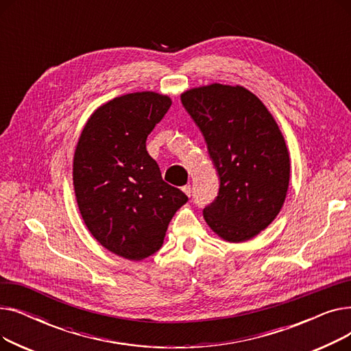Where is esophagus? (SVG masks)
I'll use <instances>...</instances> for the list:
<instances>
[{
    "mask_svg": "<svg viewBox=\"0 0 351 351\" xmlns=\"http://www.w3.org/2000/svg\"><path fill=\"white\" fill-rule=\"evenodd\" d=\"M182 191H183V193H185L186 196H191V195H192V186H191V185L182 186Z\"/></svg>",
    "mask_w": 351,
    "mask_h": 351,
    "instance_id": "obj_1",
    "label": "esophagus"
}]
</instances>
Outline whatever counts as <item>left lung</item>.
I'll return each instance as SVG.
<instances>
[{
    "mask_svg": "<svg viewBox=\"0 0 351 351\" xmlns=\"http://www.w3.org/2000/svg\"><path fill=\"white\" fill-rule=\"evenodd\" d=\"M180 101L204 134L220 178L216 199L204 209L206 223L226 242H246L273 222L287 195L290 158L280 129L241 85L192 88Z\"/></svg>",
    "mask_w": 351,
    "mask_h": 351,
    "instance_id": "8db88e82",
    "label": "left lung"
}]
</instances>
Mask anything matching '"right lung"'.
Listing matches in <instances>:
<instances>
[{
  "label": "right lung",
  "mask_w": 351,
  "mask_h": 351,
  "mask_svg": "<svg viewBox=\"0 0 351 351\" xmlns=\"http://www.w3.org/2000/svg\"><path fill=\"white\" fill-rule=\"evenodd\" d=\"M171 105L168 95L151 90L108 101L86 121L73 155V191L88 230L129 261L156 253L188 202L146 151L147 135Z\"/></svg>",
  "instance_id": "right-lung-1"
}]
</instances>
